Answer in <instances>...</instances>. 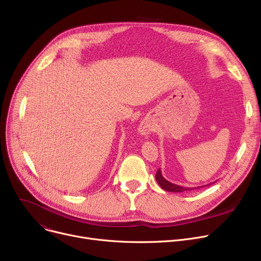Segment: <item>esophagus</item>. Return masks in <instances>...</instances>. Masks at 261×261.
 <instances>
[{
  "instance_id": "obj_1",
  "label": "esophagus",
  "mask_w": 261,
  "mask_h": 261,
  "mask_svg": "<svg viewBox=\"0 0 261 261\" xmlns=\"http://www.w3.org/2000/svg\"><path fill=\"white\" fill-rule=\"evenodd\" d=\"M152 132V127L151 125H150L149 122H146V121H143L140 127H139V133L143 136H148L149 134H151Z\"/></svg>"
}]
</instances>
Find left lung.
<instances>
[{
    "label": "left lung",
    "mask_w": 261,
    "mask_h": 261,
    "mask_svg": "<svg viewBox=\"0 0 261 261\" xmlns=\"http://www.w3.org/2000/svg\"><path fill=\"white\" fill-rule=\"evenodd\" d=\"M155 179H156V182L159 183V185L166 191H171V193H183V191H190V190H194V189H197V188H200V187H204V186H207V185H204V186H200V187H184V186H180V185H176V184H173L169 181H167L165 177L163 176L162 174V171L161 169L158 170L156 174H155ZM213 184V183H212ZM211 185V184H208Z\"/></svg>",
    "instance_id": "8db88e82"
}]
</instances>
